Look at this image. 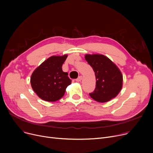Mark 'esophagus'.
<instances>
[{"instance_id": "esophagus-1", "label": "esophagus", "mask_w": 153, "mask_h": 153, "mask_svg": "<svg viewBox=\"0 0 153 153\" xmlns=\"http://www.w3.org/2000/svg\"><path fill=\"white\" fill-rule=\"evenodd\" d=\"M82 76H79L76 79V81H77V82H80L82 80Z\"/></svg>"}]
</instances>
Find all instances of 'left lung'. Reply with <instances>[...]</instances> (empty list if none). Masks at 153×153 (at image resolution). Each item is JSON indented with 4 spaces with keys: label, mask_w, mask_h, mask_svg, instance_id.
<instances>
[{
    "label": "left lung",
    "mask_w": 153,
    "mask_h": 153,
    "mask_svg": "<svg viewBox=\"0 0 153 153\" xmlns=\"http://www.w3.org/2000/svg\"><path fill=\"white\" fill-rule=\"evenodd\" d=\"M85 59L95 72V89L89 95L99 102L115 97L122 88L121 72L110 59L102 54H86Z\"/></svg>",
    "instance_id": "obj_1"
}]
</instances>
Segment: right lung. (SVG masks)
<instances>
[{"mask_svg": "<svg viewBox=\"0 0 153 153\" xmlns=\"http://www.w3.org/2000/svg\"><path fill=\"white\" fill-rule=\"evenodd\" d=\"M67 57L68 55L51 56L34 71L30 82L39 98L47 102H55L63 97L66 87L71 84L68 72L62 70Z\"/></svg>", "mask_w": 153, "mask_h": 153, "instance_id": "add662e5", "label": "right lung"}]
</instances>
